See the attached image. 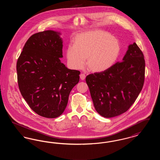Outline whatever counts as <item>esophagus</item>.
<instances>
[{
	"label": "esophagus",
	"mask_w": 160,
	"mask_h": 160,
	"mask_svg": "<svg viewBox=\"0 0 160 160\" xmlns=\"http://www.w3.org/2000/svg\"><path fill=\"white\" fill-rule=\"evenodd\" d=\"M80 79L81 80H84V79H85V78H86V75L83 74V73H82V74H80Z\"/></svg>",
	"instance_id": "1"
}]
</instances>
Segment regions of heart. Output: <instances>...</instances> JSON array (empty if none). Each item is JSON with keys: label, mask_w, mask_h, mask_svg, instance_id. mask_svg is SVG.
<instances>
[{"label": "heart", "mask_w": 160, "mask_h": 160, "mask_svg": "<svg viewBox=\"0 0 160 160\" xmlns=\"http://www.w3.org/2000/svg\"><path fill=\"white\" fill-rule=\"evenodd\" d=\"M120 45L117 39L101 31H92L77 35L74 44H69L66 56L69 65L81 69L86 64L92 71L102 72L110 68L117 59Z\"/></svg>", "instance_id": "heart-1"}]
</instances>
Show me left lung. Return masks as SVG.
<instances>
[{"mask_svg": "<svg viewBox=\"0 0 160 160\" xmlns=\"http://www.w3.org/2000/svg\"><path fill=\"white\" fill-rule=\"evenodd\" d=\"M145 72L143 54L134 42L128 46L121 62L87 76L86 82L96 111L107 118L127 112L143 88Z\"/></svg>", "mask_w": 160, "mask_h": 160, "instance_id": "obj_1", "label": "left lung"}]
</instances>
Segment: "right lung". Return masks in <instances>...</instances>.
Instances as JSON below:
<instances>
[{
    "instance_id": "obj_1",
    "label": "right lung",
    "mask_w": 160,
    "mask_h": 160,
    "mask_svg": "<svg viewBox=\"0 0 160 160\" xmlns=\"http://www.w3.org/2000/svg\"><path fill=\"white\" fill-rule=\"evenodd\" d=\"M59 32L48 31L32 35L17 62L20 91L31 109L47 118H56L67 106L80 72L61 62L63 41Z\"/></svg>"
}]
</instances>
